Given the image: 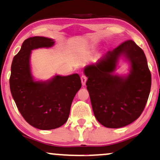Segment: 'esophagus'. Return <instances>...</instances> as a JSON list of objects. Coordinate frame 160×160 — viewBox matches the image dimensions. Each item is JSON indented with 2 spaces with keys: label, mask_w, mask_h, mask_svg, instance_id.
I'll return each mask as SVG.
<instances>
[{
  "label": "esophagus",
  "mask_w": 160,
  "mask_h": 160,
  "mask_svg": "<svg viewBox=\"0 0 160 160\" xmlns=\"http://www.w3.org/2000/svg\"><path fill=\"white\" fill-rule=\"evenodd\" d=\"M86 80H87V78H86V76H84V75H82V76H81V82H82V86L86 85Z\"/></svg>",
  "instance_id": "esophagus-1"
}]
</instances>
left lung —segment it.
<instances>
[{
	"instance_id": "8db88e82",
	"label": "left lung",
	"mask_w": 160,
	"mask_h": 160,
	"mask_svg": "<svg viewBox=\"0 0 160 160\" xmlns=\"http://www.w3.org/2000/svg\"><path fill=\"white\" fill-rule=\"evenodd\" d=\"M129 64V72L115 74L120 59ZM86 85L96 119L108 128H120L136 121L149 97L151 74L142 48L132 40L107 51L95 63L84 67Z\"/></svg>"
}]
</instances>
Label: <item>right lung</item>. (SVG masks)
<instances>
[{
    "label": "right lung",
    "instance_id": "add662e5",
    "mask_svg": "<svg viewBox=\"0 0 160 160\" xmlns=\"http://www.w3.org/2000/svg\"><path fill=\"white\" fill-rule=\"evenodd\" d=\"M54 44L53 38L44 36L27 38L11 65L9 86L15 104L28 124L43 130L58 128L67 122L73 99L82 86L78 74H56L47 80L33 77L32 51Z\"/></svg>",
    "mask_w": 160,
    "mask_h": 160
}]
</instances>
